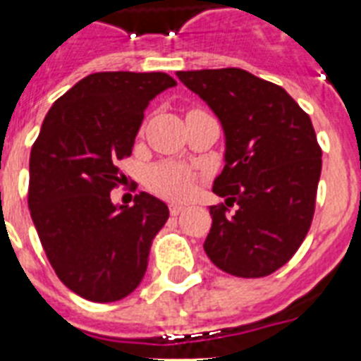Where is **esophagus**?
Returning a JSON list of instances; mask_svg holds the SVG:
<instances>
[{"mask_svg":"<svg viewBox=\"0 0 361 361\" xmlns=\"http://www.w3.org/2000/svg\"><path fill=\"white\" fill-rule=\"evenodd\" d=\"M183 209L185 208L181 204H170V215H180Z\"/></svg>","mask_w":361,"mask_h":361,"instance_id":"34e87169","label":"esophagus"}]
</instances>
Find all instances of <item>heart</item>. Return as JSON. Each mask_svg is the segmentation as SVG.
<instances>
[{
    "mask_svg": "<svg viewBox=\"0 0 361 361\" xmlns=\"http://www.w3.org/2000/svg\"><path fill=\"white\" fill-rule=\"evenodd\" d=\"M197 174L189 166L174 161L155 164L147 174V187L169 200H183L192 191Z\"/></svg>",
    "mask_w": 361,
    "mask_h": 361,
    "instance_id": "b5f03b06",
    "label": "heart"
}]
</instances>
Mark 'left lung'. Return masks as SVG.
I'll return each instance as SVG.
<instances>
[{
  "instance_id": "left-lung-1",
  "label": "left lung",
  "mask_w": 361,
  "mask_h": 361,
  "mask_svg": "<svg viewBox=\"0 0 361 361\" xmlns=\"http://www.w3.org/2000/svg\"><path fill=\"white\" fill-rule=\"evenodd\" d=\"M176 75L225 130V169L214 192L226 200L209 208L204 251L236 277L274 274L294 257L313 221L322 149L311 118L283 87L243 69Z\"/></svg>"
}]
</instances>
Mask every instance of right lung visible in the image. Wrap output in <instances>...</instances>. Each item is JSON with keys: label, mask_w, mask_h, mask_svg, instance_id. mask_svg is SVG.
Wrapping results in <instances>:
<instances>
[{"label": "right lung", "mask_w": 361, "mask_h": 361, "mask_svg": "<svg viewBox=\"0 0 361 361\" xmlns=\"http://www.w3.org/2000/svg\"><path fill=\"white\" fill-rule=\"evenodd\" d=\"M176 80L166 73H93L52 104L30 155V206L42 249L67 288L90 302L129 296L146 274L153 238L169 219L140 192L116 206L118 161L129 157L144 110Z\"/></svg>", "instance_id": "obj_1"}]
</instances>
